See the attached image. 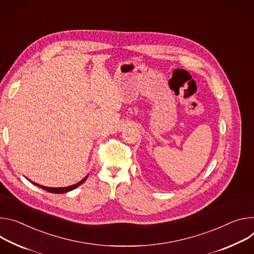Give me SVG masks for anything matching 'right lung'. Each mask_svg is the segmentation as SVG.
I'll use <instances>...</instances> for the list:
<instances>
[{
  "instance_id": "1",
  "label": "right lung",
  "mask_w": 254,
  "mask_h": 254,
  "mask_svg": "<svg viewBox=\"0 0 254 254\" xmlns=\"http://www.w3.org/2000/svg\"><path fill=\"white\" fill-rule=\"evenodd\" d=\"M88 179V177L87 178H84L82 181H80L79 183H77V184H75V185H73V186H70V187H66V188H47V187H43V186H40V185H37V184H35V183H32V184H34V185H36L37 187H39V188H41V189H43L44 190H46V191H49V192H52V193H64V192H66V191H69V190H72L73 189H75V188H77L78 186H80L84 181H86Z\"/></svg>"
}]
</instances>
